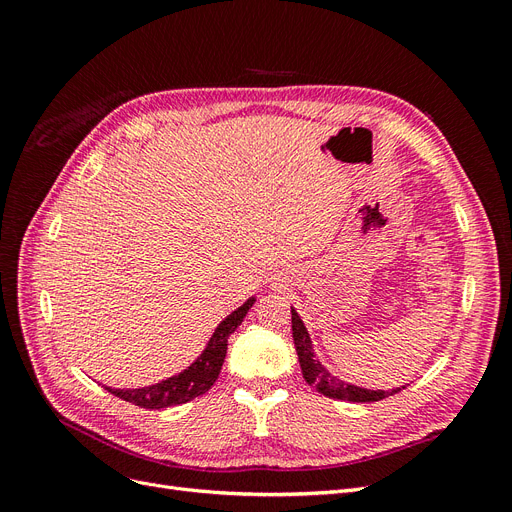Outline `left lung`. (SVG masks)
I'll return each instance as SVG.
<instances>
[{"label": "left lung", "instance_id": "left-lung-1", "mask_svg": "<svg viewBox=\"0 0 512 512\" xmlns=\"http://www.w3.org/2000/svg\"><path fill=\"white\" fill-rule=\"evenodd\" d=\"M290 311H292V338H294V346H297V355H299L303 378L317 392H321L324 396H330V398H336V400L375 402V400H382V398L392 396V394H396V392L405 388V386H402V388H392V390H367V388L355 386L351 382L338 380L336 375H332L330 369L315 357L313 340H311V336H309V332L303 324L301 315L297 313V309L290 307Z\"/></svg>", "mask_w": 512, "mask_h": 512}]
</instances>
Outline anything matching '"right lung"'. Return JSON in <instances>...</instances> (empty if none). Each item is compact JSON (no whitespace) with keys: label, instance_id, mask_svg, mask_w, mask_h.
<instances>
[{"label":"right lung","instance_id":"1","mask_svg":"<svg viewBox=\"0 0 512 512\" xmlns=\"http://www.w3.org/2000/svg\"><path fill=\"white\" fill-rule=\"evenodd\" d=\"M253 303H255V297H249L224 321H220V326L215 328V332L207 340L203 353L186 369L172 375V378H166L145 388L120 390V388L105 386V390L126 402H132V405H137L141 409H155V411L184 405V402L205 394L215 384V380H218L220 369L226 359L230 334L242 324V319H245Z\"/></svg>","mask_w":512,"mask_h":512}]
</instances>
